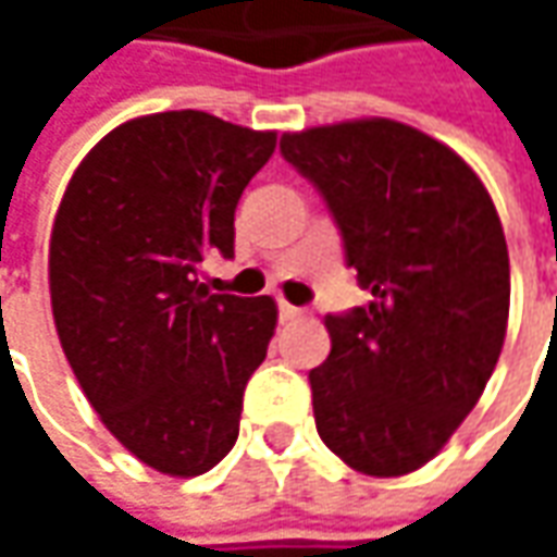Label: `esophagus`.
Here are the masks:
<instances>
[{"mask_svg": "<svg viewBox=\"0 0 557 557\" xmlns=\"http://www.w3.org/2000/svg\"><path fill=\"white\" fill-rule=\"evenodd\" d=\"M300 307H294V304H288V300H282V304H278V319H282V322H290V319H300Z\"/></svg>", "mask_w": 557, "mask_h": 557, "instance_id": "34e87169", "label": "esophagus"}]
</instances>
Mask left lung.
<instances>
[{
  "mask_svg": "<svg viewBox=\"0 0 557 557\" xmlns=\"http://www.w3.org/2000/svg\"><path fill=\"white\" fill-rule=\"evenodd\" d=\"M347 267L372 300L325 315L332 354L310 372L315 431L372 478L431 461L478 406L508 325V247L478 173L443 141L372 117L285 133Z\"/></svg>",
  "mask_w": 557,
  "mask_h": 557,
  "instance_id": "8db88e82",
  "label": "left lung"
}]
</instances>
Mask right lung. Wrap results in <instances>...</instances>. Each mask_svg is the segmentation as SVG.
Listing matches in <instances>:
<instances>
[{
    "instance_id": "right-lung-1",
    "label": "right lung",
    "mask_w": 557,
    "mask_h": 557,
    "mask_svg": "<svg viewBox=\"0 0 557 557\" xmlns=\"http://www.w3.org/2000/svg\"><path fill=\"white\" fill-rule=\"evenodd\" d=\"M275 133L203 111L111 129L67 183L49 245L64 356L104 428L148 468L198 478L238 440L247 377L275 332L272 297L213 294L235 207Z\"/></svg>"
}]
</instances>
